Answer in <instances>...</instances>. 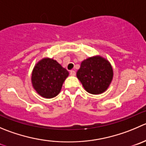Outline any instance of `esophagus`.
Listing matches in <instances>:
<instances>
[{
  "mask_svg": "<svg viewBox=\"0 0 146 146\" xmlns=\"http://www.w3.org/2000/svg\"><path fill=\"white\" fill-rule=\"evenodd\" d=\"M70 75L72 76H76V72L74 70H70Z\"/></svg>",
  "mask_w": 146,
  "mask_h": 146,
  "instance_id": "obj_1",
  "label": "esophagus"
}]
</instances>
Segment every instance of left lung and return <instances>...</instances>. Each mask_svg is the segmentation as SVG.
<instances>
[{
	"mask_svg": "<svg viewBox=\"0 0 146 146\" xmlns=\"http://www.w3.org/2000/svg\"><path fill=\"white\" fill-rule=\"evenodd\" d=\"M76 76L88 93L98 95L104 93L110 86L113 70L107 59L97 55L81 62Z\"/></svg>",
	"mask_w": 146,
	"mask_h": 146,
	"instance_id": "left-lung-1",
	"label": "left lung"
}]
</instances>
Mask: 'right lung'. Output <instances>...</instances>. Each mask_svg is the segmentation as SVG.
Listing matches in <instances>:
<instances>
[{"instance_id":"add662e5","label":"right lung","mask_w":146,"mask_h":146,"mask_svg":"<svg viewBox=\"0 0 146 146\" xmlns=\"http://www.w3.org/2000/svg\"><path fill=\"white\" fill-rule=\"evenodd\" d=\"M68 76V71L56 60L43 58L33 69L31 83L34 90L41 97L52 98L59 94Z\"/></svg>"}]
</instances>
